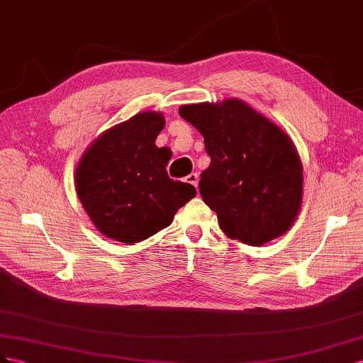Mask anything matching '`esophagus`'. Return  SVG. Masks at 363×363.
<instances>
[{
  "mask_svg": "<svg viewBox=\"0 0 363 363\" xmlns=\"http://www.w3.org/2000/svg\"><path fill=\"white\" fill-rule=\"evenodd\" d=\"M185 181H187L189 184L194 185V187H198V182H199V174L198 173H191L189 174L187 178H185Z\"/></svg>",
  "mask_w": 363,
  "mask_h": 363,
  "instance_id": "obj_1",
  "label": "esophagus"
}]
</instances>
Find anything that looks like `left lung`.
Instances as JSON below:
<instances>
[{
  "instance_id": "left-lung-1",
  "label": "left lung",
  "mask_w": 363,
  "mask_h": 363,
  "mask_svg": "<svg viewBox=\"0 0 363 363\" xmlns=\"http://www.w3.org/2000/svg\"><path fill=\"white\" fill-rule=\"evenodd\" d=\"M211 162L199 191L231 239L260 246L284 234L301 208L303 165L291 138L246 103L184 105Z\"/></svg>"
}]
</instances>
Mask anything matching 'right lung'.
I'll return each mask as SVG.
<instances>
[{"instance_id": "add662e5", "label": "right lung", "mask_w": 363, "mask_h": 363, "mask_svg": "<svg viewBox=\"0 0 363 363\" xmlns=\"http://www.w3.org/2000/svg\"><path fill=\"white\" fill-rule=\"evenodd\" d=\"M157 112H141L91 144L76 170L79 199L97 230L121 243H137L169 226L196 196L191 184L169 178L167 147L155 140L164 128Z\"/></svg>"}]
</instances>
